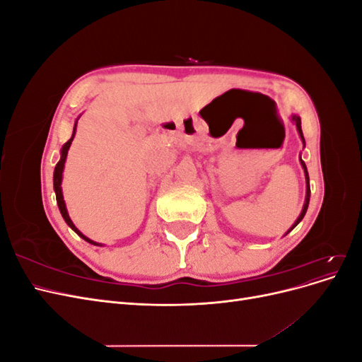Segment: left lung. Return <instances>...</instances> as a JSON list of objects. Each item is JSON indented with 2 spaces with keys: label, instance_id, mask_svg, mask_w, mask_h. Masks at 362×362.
Masks as SVG:
<instances>
[{
  "label": "left lung",
  "instance_id": "1",
  "mask_svg": "<svg viewBox=\"0 0 362 362\" xmlns=\"http://www.w3.org/2000/svg\"><path fill=\"white\" fill-rule=\"evenodd\" d=\"M291 122L296 125V128H298V133H299V136H300V139H302V144H303V148H305V139H303V134H302V127H300V117L298 116V115H291ZM300 160V164H302V169H303V172H305V182H306V194H305V204H303V208H302V211H300V214H299V217L296 218V222L291 225V228L288 229V231L286 233V235L291 231L293 228H296L299 225V222L302 221L303 218V216H305V213H306V210H308V204H310V194H311V189H310V177H308V170H306V164L303 163V160H302V157L299 158Z\"/></svg>",
  "mask_w": 362,
  "mask_h": 362
}]
</instances>
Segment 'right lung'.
<instances>
[{
    "label": "right lung",
    "mask_w": 362,
    "mask_h": 362,
    "mask_svg": "<svg viewBox=\"0 0 362 362\" xmlns=\"http://www.w3.org/2000/svg\"><path fill=\"white\" fill-rule=\"evenodd\" d=\"M78 119H80V116H78ZM78 119L75 120V125H74V133H72V137L66 141V144H64L63 146H62V149H60V160H59V163L56 164V169H54V192H56V199H57V205H59V210H60V213H62V217L64 218V222L68 223V226L71 228V229H74V231L78 234L83 240H86L87 243H90V245H95V246H103V245H100V243H96V242H93V240H90V238H87L78 228H76L75 225H74V222L71 221V217H69V213H68V208H66V204H64V199H63V192H62V181H63V169H64V163H66V157H68V151H69V148H71V144H72V140H74V136H75V131H76V124H78Z\"/></svg>",
    "instance_id": "1"
}]
</instances>
